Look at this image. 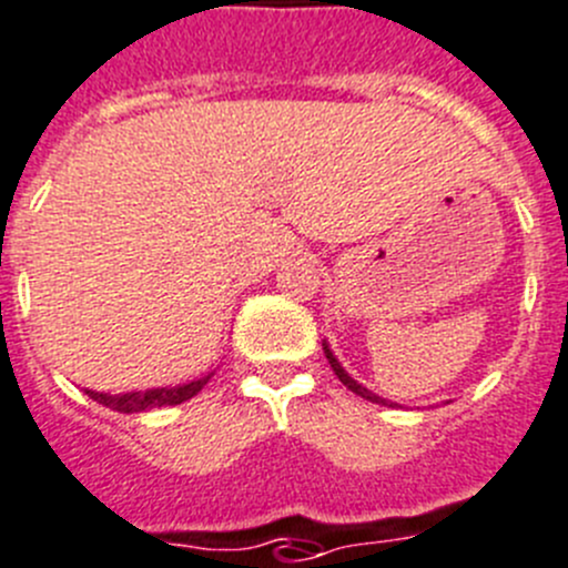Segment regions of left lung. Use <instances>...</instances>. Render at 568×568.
Wrapping results in <instances>:
<instances>
[{"mask_svg": "<svg viewBox=\"0 0 568 568\" xmlns=\"http://www.w3.org/2000/svg\"><path fill=\"white\" fill-rule=\"evenodd\" d=\"M322 349H325V356H327V362H331V367H333V373H336V378H338V381H342V384H344V386H347V389H349V392H356V395H358V397H364V400H369V404H381V406H389V404H386V400H384V397L373 395V392H369V389H367V386L356 384V381L349 378V375H347V373H344V369H342V364H338V362H336V356H333V353H331V347H327V344H325V347H322Z\"/></svg>", "mask_w": 568, "mask_h": 568, "instance_id": "left-lung-1", "label": "left lung"}]
</instances>
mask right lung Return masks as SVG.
<instances>
[{"mask_svg": "<svg viewBox=\"0 0 568 568\" xmlns=\"http://www.w3.org/2000/svg\"><path fill=\"white\" fill-rule=\"evenodd\" d=\"M210 381V375L193 381V384L184 386H171V389H148V392H129V395H103V392L87 389V395L98 404L109 406L114 412H123V415H134V412H148L159 409V406H176L190 400L193 395H199L204 389V384Z\"/></svg>", "mask_w": 568, "mask_h": 568, "instance_id": "1", "label": "right lung"}]
</instances>
